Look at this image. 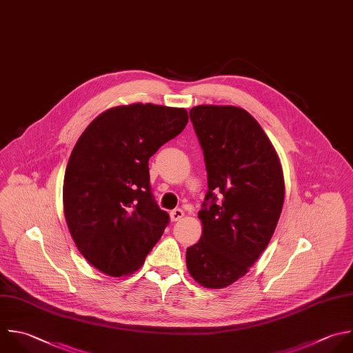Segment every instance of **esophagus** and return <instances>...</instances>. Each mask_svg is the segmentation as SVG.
Listing matches in <instances>:
<instances>
[{
    "label": "esophagus",
    "mask_w": 353,
    "mask_h": 353,
    "mask_svg": "<svg viewBox=\"0 0 353 353\" xmlns=\"http://www.w3.org/2000/svg\"><path fill=\"white\" fill-rule=\"evenodd\" d=\"M183 215H185V212H183L181 208H175V210H172V211L170 212V218H171L172 222H176V221L182 219Z\"/></svg>",
    "instance_id": "obj_1"
}]
</instances>
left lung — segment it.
Masks as SVG:
<instances>
[{
	"mask_svg": "<svg viewBox=\"0 0 353 353\" xmlns=\"http://www.w3.org/2000/svg\"><path fill=\"white\" fill-rule=\"evenodd\" d=\"M189 114L204 153L211 204L199 211L203 232L186 250V265L200 285L223 288L250 270L273 236L284 203L283 168L244 109L200 105Z\"/></svg>",
	"mask_w": 353,
	"mask_h": 353,
	"instance_id": "1",
	"label": "left lung"
}]
</instances>
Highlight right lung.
I'll list each match as a JSON object with an SVG mask.
<instances>
[{"label": "right lung", "instance_id": "right-lung-1", "mask_svg": "<svg viewBox=\"0 0 353 353\" xmlns=\"http://www.w3.org/2000/svg\"><path fill=\"white\" fill-rule=\"evenodd\" d=\"M183 108L132 103L101 113L79 138L63 181V212L81 255L102 273L138 270L170 216L156 204L149 159L188 124Z\"/></svg>", "mask_w": 353, "mask_h": 353}]
</instances>
